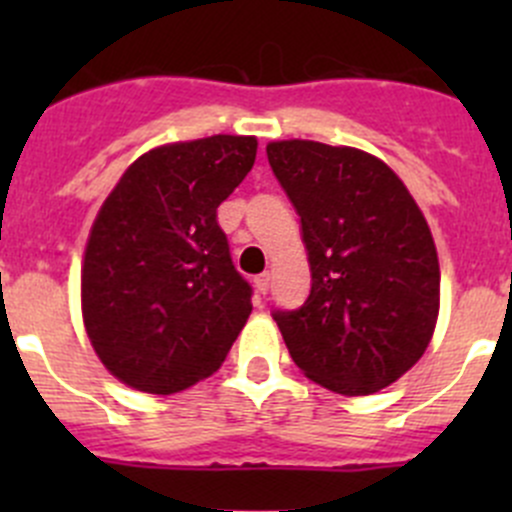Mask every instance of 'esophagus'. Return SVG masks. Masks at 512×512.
Here are the masks:
<instances>
[{"mask_svg": "<svg viewBox=\"0 0 512 512\" xmlns=\"http://www.w3.org/2000/svg\"><path fill=\"white\" fill-rule=\"evenodd\" d=\"M252 285H255L257 294H267L270 292V275H257L255 280H252Z\"/></svg>", "mask_w": 512, "mask_h": 512, "instance_id": "esophagus-1", "label": "esophagus"}]
</instances>
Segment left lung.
<instances>
[{"mask_svg": "<svg viewBox=\"0 0 512 512\" xmlns=\"http://www.w3.org/2000/svg\"><path fill=\"white\" fill-rule=\"evenodd\" d=\"M272 173L302 223L312 289L272 312L294 364L342 396L394 384L426 352L441 270L426 218L376 156L317 141H272Z\"/></svg>", "mask_w": 512, "mask_h": 512, "instance_id": "obj_1", "label": "left lung"}]
</instances>
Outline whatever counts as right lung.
Wrapping results in <instances>:
<instances>
[{"label": "right lung", "instance_id": "add662e5", "mask_svg": "<svg viewBox=\"0 0 512 512\" xmlns=\"http://www.w3.org/2000/svg\"><path fill=\"white\" fill-rule=\"evenodd\" d=\"M257 138L210 136L143 153L98 210L81 267V312L108 371L178 394L223 366L252 312L218 205L245 180Z\"/></svg>", "mask_w": 512, "mask_h": 512}]
</instances>
